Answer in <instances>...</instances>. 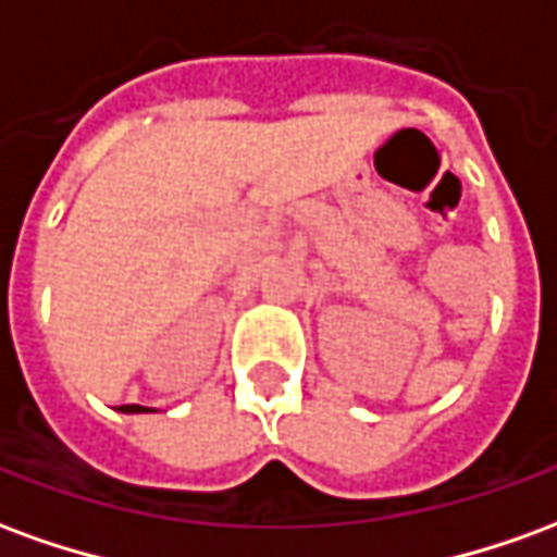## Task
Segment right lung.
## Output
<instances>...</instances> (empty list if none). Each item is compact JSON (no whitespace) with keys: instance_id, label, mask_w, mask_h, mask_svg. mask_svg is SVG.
Masks as SVG:
<instances>
[{"instance_id":"obj_1","label":"right lung","mask_w":557,"mask_h":557,"mask_svg":"<svg viewBox=\"0 0 557 557\" xmlns=\"http://www.w3.org/2000/svg\"><path fill=\"white\" fill-rule=\"evenodd\" d=\"M119 411H125V414H143V411H154V409H146V406H122Z\"/></svg>"}]
</instances>
